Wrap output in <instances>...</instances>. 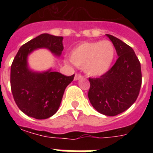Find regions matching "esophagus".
<instances>
[{
  "label": "esophagus",
  "mask_w": 153,
  "mask_h": 153,
  "mask_svg": "<svg viewBox=\"0 0 153 153\" xmlns=\"http://www.w3.org/2000/svg\"><path fill=\"white\" fill-rule=\"evenodd\" d=\"M82 78V75L79 74H75L74 75V81H77V80H79V79H81Z\"/></svg>",
  "instance_id": "obj_1"
}]
</instances>
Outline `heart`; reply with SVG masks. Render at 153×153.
<instances>
[{"label":"heart","mask_w":153,"mask_h":153,"mask_svg":"<svg viewBox=\"0 0 153 153\" xmlns=\"http://www.w3.org/2000/svg\"><path fill=\"white\" fill-rule=\"evenodd\" d=\"M115 57V48L110 41L85 42L75 47L71 60L91 76H101L111 67Z\"/></svg>","instance_id":"obj_1"}]
</instances>
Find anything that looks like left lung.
Listing matches in <instances>:
<instances>
[{"instance_id":"8db88e82","label":"left lung","mask_w":153,"mask_h":153,"mask_svg":"<svg viewBox=\"0 0 153 153\" xmlns=\"http://www.w3.org/2000/svg\"><path fill=\"white\" fill-rule=\"evenodd\" d=\"M116 49L118 59L102 76L89 78V100L100 114L116 116L136 102L141 86L140 61L133 49L121 39L106 34Z\"/></svg>"}]
</instances>
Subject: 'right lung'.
Returning <instances> with one entry per match:
<instances>
[{"label": "right lung", "instance_id": "right-lung-1", "mask_svg": "<svg viewBox=\"0 0 153 153\" xmlns=\"http://www.w3.org/2000/svg\"><path fill=\"white\" fill-rule=\"evenodd\" d=\"M63 37L41 34L20 47L11 66L10 83L13 98L19 109L36 119H47L57 112L66 87L74 74L59 72H35L27 66V56L38 48H47L56 56L63 50Z\"/></svg>", "mask_w": 153, "mask_h": 153}]
</instances>
